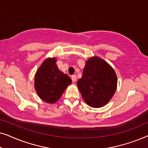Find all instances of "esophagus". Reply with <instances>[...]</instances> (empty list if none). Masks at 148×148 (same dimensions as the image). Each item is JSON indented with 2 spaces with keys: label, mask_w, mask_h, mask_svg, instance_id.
I'll return each mask as SVG.
<instances>
[{
  "label": "esophagus",
  "mask_w": 148,
  "mask_h": 148,
  "mask_svg": "<svg viewBox=\"0 0 148 148\" xmlns=\"http://www.w3.org/2000/svg\"><path fill=\"white\" fill-rule=\"evenodd\" d=\"M71 79H72L73 82V83L75 82L76 81H77V77H76L75 75H72L71 76Z\"/></svg>",
  "instance_id": "1"
}]
</instances>
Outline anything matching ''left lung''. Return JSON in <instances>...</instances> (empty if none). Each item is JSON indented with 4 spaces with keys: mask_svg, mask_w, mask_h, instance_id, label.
Instances as JSON below:
<instances>
[{
    "mask_svg": "<svg viewBox=\"0 0 148 148\" xmlns=\"http://www.w3.org/2000/svg\"><path fill=\"white\" fill-rule=\"evenodd\" d=\"M77 87L87 104L100 108L108 104L116 92V74L104 59L92 56L86 61Z\"/></svg>",
    "mask_w": 148,
    "mask_h": 148,
    "instance_id": "obj_1",
    "label": "left lung"
}]
</instances>
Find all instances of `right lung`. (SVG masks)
I'll use <instances>...</instances> for the list:
<instances>
[{"mask_svg":"<svg viewBox=\"0 0 148 148\" xmlns=\"http://www.w3.org/2000/svg\"><path fill=\"white\" fill-rule=\"evenodd\" d=\"M71 83L69 77L58 69L55 57L44 60L34 77V88L38 96L49 104L57 102Z\"/></svg>","mask_w":148,"mask_h":148,"instance_id":"right-lung-1","label":"right lung"}]
</instances>
